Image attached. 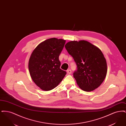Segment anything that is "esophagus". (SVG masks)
Returning a JSON list of instances; mask_svg holds the SVG:
<instances>
[{"label": "esophagus", "mask_w": 126, "mask_h": 126, "mask_svg": "<svg viewBox=\"0 0 126 126\" xmlns=\"http://www.w3.org/2000/svg\"><path fill=\"white\" fill-rule=\"evenodd\" d=\"M67 74H70L72 73V71H71V70L70 69H67Z\"/></svg>", "instance_id": "obj_1"}]
</instances>
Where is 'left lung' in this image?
Returning a JSON list of instances; mask_svg holds the SVG:
<instances>
[{
  "mask_svg": "<svg viewBox=\"0 0 126 126\" xmlns=\"http://www.w3.org/2000/svg\"><path fill=\"white\" fill-rule=\"evenodd\" d=\"M65 48L77 66L73 76L80 88L86 92L98 88L107 72L106 61L101 50L85 41L69 42Z\"/></svg>",
  "mask_w": 126,
  "mask_h": 126,
  "instance_id": "obj_1",
  "label": "left lung"
}]
</instances>
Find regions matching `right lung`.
Wrapping results in <instances>:
<instances>
[{
    "label": "right lung",
    "mask_w": 126,
    "mask_h": 126,
    "mask_svg": "<svg viewBox=\"0 0 126 126\" xmlns=\"http://www.w3.org/2000/svg\"><path fill=\"white\" fill-rule=\"evenodd\" d=\"M66 41L50 38L39 44L31 54L29 70L33 81L41 89L49 91L60 83L66 74L60 68L59 56Z\"/></svg>",
    "instance_id": "add662e5"
}]
</instances>
